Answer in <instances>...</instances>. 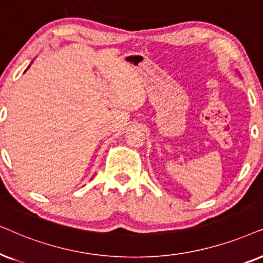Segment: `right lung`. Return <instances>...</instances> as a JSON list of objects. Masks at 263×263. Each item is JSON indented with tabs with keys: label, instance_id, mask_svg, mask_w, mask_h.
Returning a JSON list of instances; mask_svg holds the SVG:
<instances>
[{
	"label": "right lung",
	"instance_id": "obj_1",
	"mask_svg": "<svg viewBox=\"0 0 263 263\" xmlns=\"http://www.w3.org/2000/svg\"><path fill=\"white\" fill-rule=\"evenodd\" d=\"M27 68H29V67H27Z\"/></svg>",
	"mask_w": 263,
	"mask_h": 263
}]
</instances>
